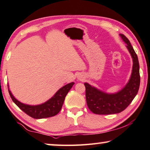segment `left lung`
<instances>
[{"label":"left lung","instance_id":"8db88e82","mask_svg":"<svg viewBox=\"0 0 150 150\" xmlns=\"http://www.w3.org/2000/svg\"><path fill=\"white\" fill-rule=\"evenodd\" d=\"M126 44L133 59V69L131 78L122 89L116 93H106L97 88L84 83L86 100L91 112L96 114H113L122 112L127 108L137 94L140 85L139 64L137 55L132 45L124 34H120Z\"/></svg>","mask_w":150,"mask_h":150}]
</instances>
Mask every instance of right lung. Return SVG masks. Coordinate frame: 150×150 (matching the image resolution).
<instances>
[{
    "label": "right lung",
    "mask_w": 150,
    "mask_h": 150,
    "mask_svg": "<svg viewBox=\"0 0 150 150\" xmlns=\"http://www.w3.org/2000/svg\"><path fill=\"white\" fill-rule=\"evenodd\" d=\"M74 84V82H70L59 88L55 95L49 99L48 101L45 102L44 103L36 105H30L21 103L20 101L15 98L12 95L11 91L8 89L11 98L20 109L24 112L28 116L33 118L41 119L49 118L57 115L62 109L63 103L65 100V97L70 91L71 88Z\"/></svg>",
    "instance_id": "right-lung-1"
}]
</instances>
